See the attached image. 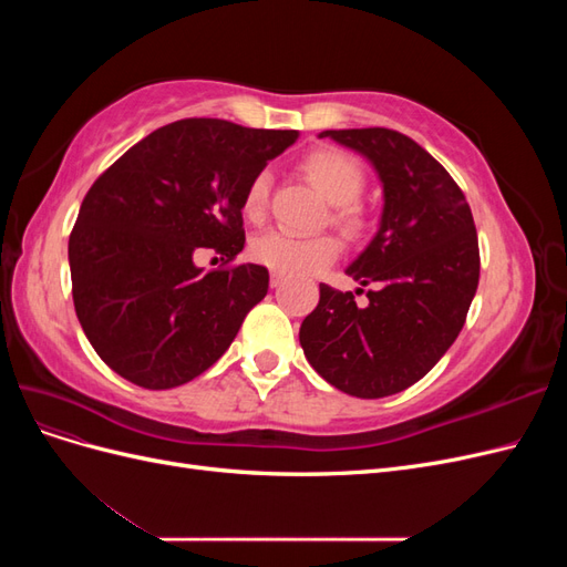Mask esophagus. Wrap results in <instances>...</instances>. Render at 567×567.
Masks as SVG:
<instances>
[{"label":"esophagus","instance_id":"esophagus-1","mask_svg":"<svg viewBox=\"0 0 567 567\" xmlns=\"http://www.w3.org/2000/svg\"><path fill=\"white\" fill-rule=\"evenodd\" d=\"M269 284H271V288H279V286L284 284V274H277V271H271V277H269Z\"/></svg>","mask_w":567,"mask_h":567}]
</instances>
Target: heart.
Returning a JSON list of instances; mask_svg holds the SVG:
<instances>
[{
    "label": "heart",
    "instance_id": "b5f03b06",
    "mask_svg": "<svg viewBox=\"0 0 567 567\" xmlns=\"http://www.w3.org/2000/svg\"><path fill=\"white\" fill-rule=\"evenodd\" d=\"M302 169L323 198L336 205L333 219L348 231L362 227V213L354 200L362 196L364 169L354 158L338 148H317L302 161ZM269 196V175L260 173L246 188L244 213L250 219H260L267 210ZM340 246L333 236H293L286 231H267L257 236L250 255L255 262L267 269L284 274V277H307L323 269L336 260Z\"/></svg>",
    "mask_w": 567,
    "mask_h": 567
}]
</instances>
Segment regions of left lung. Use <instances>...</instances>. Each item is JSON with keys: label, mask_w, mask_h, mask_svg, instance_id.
<instances>
[{"label": "left lung", "mask_w": 567, "mask_h": 567, "mask_svg": "<svg viewBox=\"0 0 567 567\" xmlns=\"http://www.w3.org/2000/svg\"><path fill=\"white\" fill-rule=\"evenodd\" d=\"M323 136L367 158L381 182L379 229L346 269L375 288L359 307L321 284L300 346L323 381L379 400L421 381L452 348L477 290V234L456 182L414 140L385 127Z\"/></svg>", "instance_id": "obj_1"}]
</instances>
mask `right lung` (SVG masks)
<instances>
[{"label": "right lung", "mask_w": 567, "mask_h": 567, "mask_svg": "<svg viewBox=\"0 0 567 567\" xmlns=\"http://www.w3.org/2000/svg\"><path fill=\"white\" fill-rule=\"evenodd\" d=\"M296 130L188 117L151 132L84 196L68 241L73 302L96 354L134 385L177 388L227 352L267 296L260 265L205 271L194 252L244 250L246 188Z\"/></svg>", "instance_id": "1"}]
</instances>
